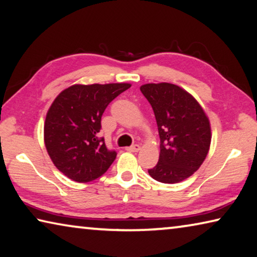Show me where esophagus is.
<instances>
[{
  "instance_id": "esophagus-1",
  "label": "esophagus",
  "mask_w": 257,
  "mask_h": 257,
  "mask_svg": "<svg viewBox=\"0 0 257 257\" xmlns=\"http://www.w3.org/2000/svg\"><path fill=\"white\" fill-rule=\"evenodd\" d=\"M139 149H141V146H139L138 144H135V145H132V146H129V147H125V151L133 152V153H135V152H138Z\"/></svg>"
}]
</instances>
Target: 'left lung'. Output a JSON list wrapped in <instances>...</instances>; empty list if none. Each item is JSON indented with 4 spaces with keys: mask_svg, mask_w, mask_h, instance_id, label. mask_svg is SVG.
I'll return each instance as SVG.
<instances>
[{
    "mask_svg": "<svg viewBox=\"0 0 257 257\" xmlns=\"http://www.w3.org/2000/svg\"><path fill=\"white\" fill-rule=\"evenodd\" d=\"M141 92L154 111L160 136V158L150 176L163 184H177L198 170L211 144V127L205 112L179 86L146 84Z\"/></svg>",
    "mask_w": 257,
    "mask_h": 257,
    "instance_id": "1",
    "label": "left lung"
}]
</instances>
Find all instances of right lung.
<instances>
[{"label":"right lung","instance_id":"obj_1","mask_svg":"<svg viewBox=\"0 0 257 257\" xmlns=\"http://www.w3.org/2000/svg\"><path fill=\"white\" fill-rule=\"evenodd\" d=\"M130 84L73 85L52 103L44 124V142L52 162L77 182L97 179L115 160L98 137L106 106Z\"/></svg>","mask_w":257,"mask_h":257}]
</instances>
